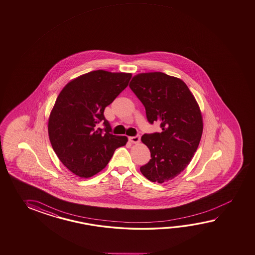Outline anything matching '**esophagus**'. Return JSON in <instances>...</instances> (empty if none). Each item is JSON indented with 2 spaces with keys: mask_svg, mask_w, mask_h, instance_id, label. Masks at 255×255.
I'll return each instance as SVG.
<instances>
[{
  "mask_svg": "<svg viewBox=\"0 0 255 255\" xmlns=\"http://www.w3.org/2000/svg\"><path fill=\"white\" fill-rule=\"evenodd\" d=\"M130 142L131 143H134V144H137V143H139L140 142V135H135V136H129Z\"/></svg>",
  "mask_w": 255,
  "mask_h": 255,
  "instance_id": "esophagus-1",
  "label": "esophagus"
}]
</instances>
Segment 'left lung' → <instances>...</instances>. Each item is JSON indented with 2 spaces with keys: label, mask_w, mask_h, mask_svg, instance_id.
<instances>
[{
  "label": "left lung",
  "mask_w": 255,
  "mask_h": 255,
  "mask_svg": "<svg viewBox=\"0 0 255 255\" xmlns=\"http://www.w3.org/2000/svg\"><path fill=\"white\" fill-rule=\"evenodd\" d=\"M129 87L145 107L150 124L159 122L162 128L141 137L151 159L140 171L151 182L165 183L189 165L199 145L203 133L199 106L183 80L163 72L134 76Z\"/></svg>",
  "instance_id": "left-lung-1"
}]
</instances>
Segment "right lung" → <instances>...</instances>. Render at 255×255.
<instances>
[{
    "mask_svg": "<svg viewBox=\"0 0 255 255\" xmlns=\"http://www.w3.org/2000/svg\"><path fill=\"white\" fill-rule=\"evenodd\" d=\"M131 73L94 70L70 81L50 112L48 132L60 162L80 177L98 174L128 142L111 134L104 110L128 85ZM106 127L104 130L99 126Z\"/></svg>",
    "mask_w": 255,
    "mask_h": 255,
    "instance_id": "right-lung-1",
    "label": "right lung"
}]
</instances>
